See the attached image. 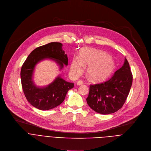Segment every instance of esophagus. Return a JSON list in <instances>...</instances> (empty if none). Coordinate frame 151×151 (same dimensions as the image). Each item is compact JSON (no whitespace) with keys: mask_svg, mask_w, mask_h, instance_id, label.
I'll list each match as a JSON object with an SVG mask.
<instances>
[{"mask_svg":"<svg viewBox=\"0 0 151 151\" xmlns=\"http://www.w3.org/2000/svg\"><path fill=\"white\" fill-rule=\"evenodd\" d=\"M83 85V82L82 81L79 80V81H77V85L79 86V85Z\"/></svg>","mask_w":151,"mask_h":151,"instance_id":"34e87169","label":"esophagus"}]
</instances>
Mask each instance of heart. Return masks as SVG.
<instances>
[{
	"label": "heart",
	"instance_id": "heart-1",
	"mask_svg": "<svg viewBox=\"0 0 151 151\" xmlns=\"http://www.w3.org/2000/svg\"><path fill=\"white\" fill-rule=\"evenodd\" d=\"M88 65L87 75L92 80H101L108 77L114 68L113 59L106 52L95 49H85L80 58L74 57L71 62L70 71L73 76H79Z\"/></svg>",
	"mask_w": 151,
	"mask_h": 151
}]
</instances>
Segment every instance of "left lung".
<instances>
[{
  "label": "left lung",
  "mask_w": 151,
  "mask_h": 151,
  "mask_svg": "<svg viewBox=\"0 0 151 151\" xmlns=\"http://www.w3.org/2000/svg\"><path fill=\"white\" fill-rule=\"evenodd\" d=\"M132 83V74L126 58L123 66L107 81L91 85L86 101L95 111L107 114L119 110L124 104Z\"/></svg>",
  "instance_id": "left-lung-1"
}]
</instances>
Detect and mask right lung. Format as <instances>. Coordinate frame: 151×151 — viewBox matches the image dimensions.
<instances>
[{
  "instance_id": "1",
  "label": "right lung",
  "mask_w": 151,
  "mask_h": 151,
  "mask_svg": "<svg viewBox=\"0 0 151 151\" xmlns=\"http://www.w3.org/2000/svg\"><path fill=\"white\" fill-rule=\"evenodd\" d=\"M60 42H50L34 49L30 53L21 69L22 85L24 94L30 104L41 110L52 109L63 103L68 91L73 88L74 83L65 81L60 76L44 87L37 86L33 74L36 65L46 59L55 60L60 70L68 65V57L62 48Z\"/></svg>"
}]
</instances>
